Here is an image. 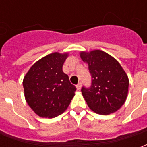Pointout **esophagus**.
I'll use <instances>...</instances> for the list:
<instances>
[{"mask_svg":"<svg viewBox=\"0 0 147 147\" xmlns=\"http://www.w3.org/2000/svg\"><path fill=\"white\" fill-rule=\"evenodd\" d=\"M81 86H82V84H81V83H78V84H77V85H76L77 90H80L81 89Z\"/></svg>","mask_w":147,"mask_h":147,"instance_id":"1","label":"esophagus"}]
</instances>
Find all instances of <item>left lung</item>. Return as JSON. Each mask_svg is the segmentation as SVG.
<instances>
[{
	"label": "left lung",
	"instance_id": "left-lung-1",
	"mask_svg": "<svg viewBox=\"0 0 147 147\" xmlns=\"http://www.w3.org/2000/svg\"><path fill=\"white\" fill-rule=\"evenodd\" d=\"M80 57L88 64L92 83L82 88V94L90 109L101 115L117 112L127 97L129 80L120 63L107 53L95 49L80 52Z\"/></svg>",
	"mask_w": 147,
	"mask_h": 147
}]
</instances>
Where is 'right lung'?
<instances>
[{"label": "right lung", "mask_w": 147, "mask_h": 147, "mask_svg": "<svg viewBox=\"0 0 147 147\" xmlns=\"http://www.w3.org/2000/svg\"><path fill=\"white\" fill-rule=\"evenodd\" d=\"M67 53L55 52L40 59L24 76L26 102L41 117L53 118L63 113L75 96L76 86L64 73L62 67Z\"/></svg>", "instance_id": "right-lung-1"}]
</instances>
